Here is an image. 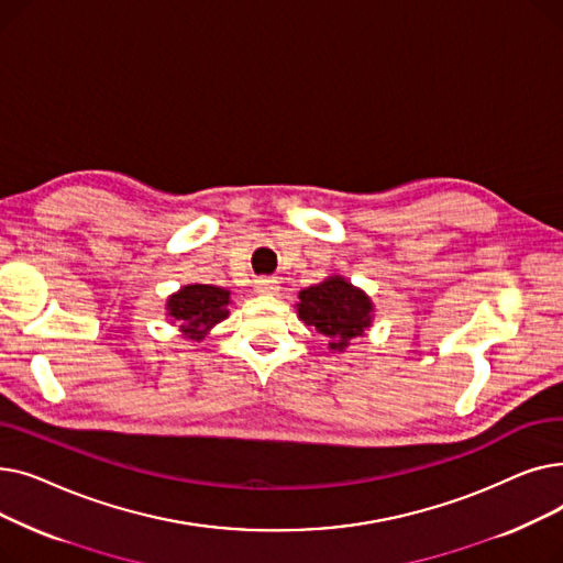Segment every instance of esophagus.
<instances>
[{"label":"esophagus","mask_w":563,"mask_h":563,"mask_svg":"<svg viewBox=\"0 0 563 563\" xmlns=\"http://www.w3.org/2000/svg\"><path fill=\"white\" fill-rule=\"evenodd\" d=\"M253 289H255V294H262V297H272V294L278 291V280H274V278H257L253 283Z\"/></svg>","instance_id":"34e87169"}]
</instances>
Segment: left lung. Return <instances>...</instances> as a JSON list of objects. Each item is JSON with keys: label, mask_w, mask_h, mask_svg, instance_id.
<instances>
[{"label": "left lung", "mask_w": 563, "mask_h": 563, "mask_svg": "<svg viewBox=\"0 0 563 563\" xmlns=\"http://www.w3.org/2000/svg\"><path fill=\"white\" fill-rule=\"evenodd\" d=\"M297 314L319 335L329 340L331 351H346L374 323V303L367 291L351 285L344 276H327L299 291Z\"/></svg>", "instance_id": "obj_1"}]
</instances>
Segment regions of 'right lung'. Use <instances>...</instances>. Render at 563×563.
<instances>
[{
	"mask_svg": "<svg viewBox=\"0 0 563 563\" xmlns=\"http://www.w3.org/2000/svg\"><path fill=\"white\" fill-rule=\"evenodd\" d=\"M230 289L217 285H185L166 299V317L191 342H202L210 331L228 319Z\"/></svg>",
	"mask_w": 563,
	"mask_h": 563,
	"instance_id": "right-lung-1",
	"label": "right lung"
}]
</instances>
